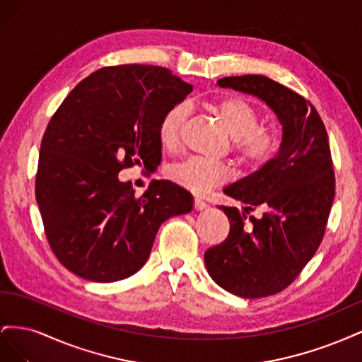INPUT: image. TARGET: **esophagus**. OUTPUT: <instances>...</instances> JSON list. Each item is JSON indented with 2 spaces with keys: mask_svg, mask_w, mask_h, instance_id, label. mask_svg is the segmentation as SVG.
Here are the masks:
<instances>
[{
  "mask_svg": "<svg viewBox=\"0 0 362 362\" xmlns=\"http://www.w3.org/2000/svg\"><path fill=\"white\" fill-rule=\"evenodd\" d=\"M193 206H194V210H198V211H201V210H205V208L208 206L204 201H201V199H194V202H193Z\"/></svg>",
  "mask_w": 362,
  "mask_h": 362,
  "instance_id": "obj_1",
  "label": "esophagus"
}]
</instances>
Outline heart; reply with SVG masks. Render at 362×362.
I'll use <instances>...</instances> for the list:
<instances>
[{"label": "heart", "instance_id": "obj_1", "mask_svg": "<svg viewBox=\"0 0 362 362\" xmlns=\"http://www.w3.org/2000/svg\"><path fill=\"white\" fill-rule=\"evenodd\" d=\"M214 110L231 137L240 164L247 172H258L276 157L279 136L272 129L258 128V112L243 98L228 96L214 104ZM190 115L189 103L172 105L163 115L158 125V139L164 148H175ZM172 181L193 193H206L226 182L231 170L223 163L192 157L169 169Z\"/></svg>", "mask_w": 362, "mask_h": 362}]
</instances>
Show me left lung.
I'll use <instances>...</instances> for the list:
<instances>
[{"mask_svg":"<svg viewBox=\"0 0 362 362\" xmlns=\"http://www.w3.org/2000/svg\"><path fill=\"white\" fill-rule=\"evenodd\" d=\"M217 84L258 96L282 124L278 156L223 189L245 208L221 205L229 234L204 255L217 286L259 299L287 288L322 243L335 196L329 141L314 105L288 87L264 75L225 76ZM257 209L258 219L248 216Z\"/></svg>","mask_w":362,"mask_h":362,"instance_id":"1","label":"left lung"}]
</instances>
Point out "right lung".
I'll list each match as a JSON object with an SVG mask.
<instances>
[{"mask_svg": "<svg viewBox=\"0 0 362 362\" xmlns=\"http://www.w3.org/2000/svg\"><path fill=\"white\" fill-rule=\"evenodd\" d=\"M193 90L169 69L119 64L76 84L40 144L36 201L51 250L83 279L115 282L144 267L160 225L190 213L193 196L152 181L136 196L117 173L161 161L163 115Z\"/></svg>", "mask_w": 362, "mask_h": 362, "instance_id": "1", "label": "right lung"}]
</instances>
